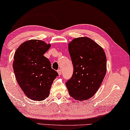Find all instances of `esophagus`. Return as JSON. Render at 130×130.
I'll list each match as a JSON object with an SVG mask.
<instances>
[{
    "label": "esophagus",
    "instance_id": "1",
    "mask_svg": "<svg viewBox=\"0 0 130 130\" xmlns=\"http://www.w3.org/2000/svg\"><path fill=\"white\" fill-rule=\"evenodd\" d=\"M58 71V74H59V75H61V69H58V70L57 71Z\"/></svg>",
    "mask_w": 130,
    "mask_h": 130
}]
</instances>
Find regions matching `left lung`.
<instances>
[{
  "mask_svg": "<svg viewBox=\"0 0 130 130\" xmlns=\"http://www.w3.org/2000/svg\"><path fill=\"white\" fill-rule=\"evenodd\" d=\"M74 72L66 83L69 94L75 100L91 98L101 86L107 71L104 49L90 38H75L68 44Z\"/></svg>",
  "mask_w": 130,
  "mask_h": 130,
  "instance_id": "8db88e82",
  "label": "left lung"
}]
</instances>
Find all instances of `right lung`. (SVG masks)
Here are the masks:
<instances>
[{
	"instance_id": "obj_1",
	"label": "right lung",
	"mask_w": 130,
	"mask_h": 130,
	"mask_svg": "<svg viewBox=\"0 0 130 130\" xmlns=\"http://www.w3.org/2000/svg\"><path fill=\"white\" fill-rule=\"evenodd\" d=\"M51 44L40 40L26 41L16 49L13 68L16 79L25 94L32 100L42 101L48 97L58 72L43 56Z\"/></svg>"
}]
</instances>
